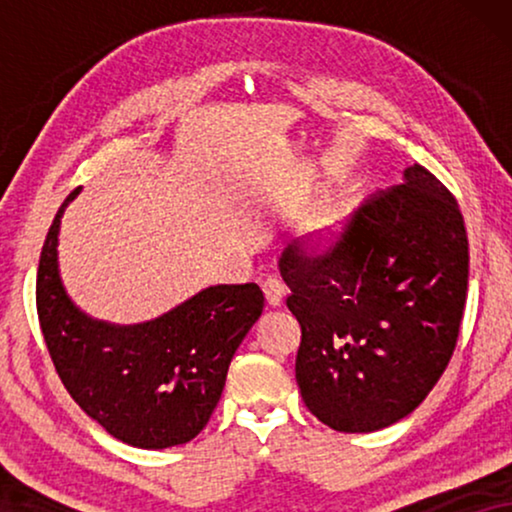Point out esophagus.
I'll use <instances>...</instances> for the list:
<instances>
[{"mask_svg":"<svg viewBox=\"0 0 512 512\" xmlns=\"http://www.w3.org/2000/svg\"><path fill=\"white\" fill-rule=\"evenodd\" d=\"M263 293H265V300H268L270 307H277L284 303V296H286V286L279 277H268L263 282Z\"/></svg>","mask_w":512,"mask_h":512,"instance_id":"esophagus-1","label":"esophagus"}]
</instances>
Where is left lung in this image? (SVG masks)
<instances>
[{
  "label": "left lung",
  "mask_w": 512,
  "mask_h": 512,
  "mask_svg": "<svg viewBox=\"0 0 512 512\" xmlns=\"http://www.w3.org/2000/svg\"><path fill=\"white\" fill-rule=\"evenodd\" d=\"M303 338L300 396L335 431L408 417L452 359L464 317L468 237L457 200L422 165L363 202L321 256L279 258Z\"/></svg>",
  "instance_id": "8db88e82"
}]
</instances>
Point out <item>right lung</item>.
Returning <instances> with one entry per match:
<instances>
[{
    "label": "right lung",
    "mask_w": 512,
    "mask_h": 512,
    "mask_svg": "<svg viewBox=\"0 0 512 512\" xmlns=\"http://www.w3.org/2000/svg\"><path fill=\"white\" fill-rule=\"evenodd\" d=\"M67 195L37 272V312L48 354L69 396L104 431L142 450L184 445L205 429L228 366L263 312L256 284L207 286L142 324L93 319L67 296L58 265Z\"/></svg>",
    "instance_id": "1"
}]
</instances>
